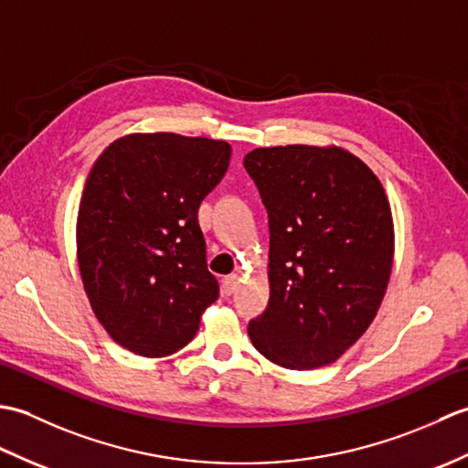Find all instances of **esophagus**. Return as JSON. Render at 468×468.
<instances>
[{
	"mask_svg": "<svg viewBox=\"0 0 468 468\" xmlns=\"http://www.w3.org/2000/svg\"><path fill=\"white\" fill-rule=\"evenodd\" d=\"M237 287H239V280H237V275H227L223 277L221 282V290L225 295H231L237 292Z\"/></svg>",
	"mask_w": 468,
	"mask_h": 468,
	"instance_id": "34e87169",
	"label": "esophagus"
}]
</instances>
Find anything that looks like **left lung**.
Segmentation results:
<instances>
[{"label":"left lung","instance_id":"1","mask_svg":"<svg viewBox=\"0 0 468 468\" xmlns=\"http://www.w3.org/2000/svg\"><path fill=\"white\" fill-rule=\"evenodd\" d=\"M243 166L270 217V302L255 350L290 370L335 362L380 307L394 229L376 175L335 146L255 148Z\"/></svg>","mask_w":468,"mask_h":468}]
</instances>
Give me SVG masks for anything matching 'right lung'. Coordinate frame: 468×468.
Here are the masks:
<instances>
[{
    "label": "right lung",
    "mask_w": 468,
    "mask_h": 468,
    "mask_svg": "<svg viewBox=\"0 0 468 468\" xmlns=\"http://www.w3.org/2000/svg\"><path fill=\"white\" fill-rule=\"evenodd\" d=\"M229 158L223 141L128 134L88 175L78 265L96 317L126 350L144 357L181 350L218 297L197 213Z\"/></svg>",
    "instance_id": "right-lung-1"
}]
</instances>
